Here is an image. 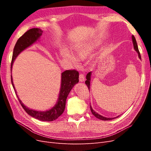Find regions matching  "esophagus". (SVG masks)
Returning <instances> with one entry per match:
<instances>
[{"mask_svg":"<svg viewBox=\"0 0 151 151\" xmlns=\"http://www.w3.org/2000/svg\"><path fill=\"white\" fill-rule=\"evenodd\" d=\"M84 80H85V77H84V74H80V75H79V81L81 82H84Z\"/></svg>","mask_w":151,"mask_h":151,"instance_id":"1","label":"esophagus"}]
</instances>
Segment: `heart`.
Wrapping results in <instances>:
<instances>
[{"label":"heart","mask_w":151,"mask_h":151,"mask_svg":"<svg viewBox=\"0 0 151 151\" xmlns=\"http://www.w3.org/2000/svg\"><path fill=\"white\" fill-rule=\"evenodd\" d=\"M93 49V46L92 45H86V46H82L77 48L76 50V54L77 58L79 60H83L88 57L90 53ZM62 56L67 60H69L74 64L78 63V60L73 55L65 48H63L61 50Z\"/></svg>","instance_id":"obj_1"}]
</instances>
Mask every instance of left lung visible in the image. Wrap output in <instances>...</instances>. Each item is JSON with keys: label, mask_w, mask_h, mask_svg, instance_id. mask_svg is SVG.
I'll return each instance as SVG.
<instances>
[{"label": "left lung", "mask_w": 151, "mask_h": 151, "mask_svg": "<svg viewBox=\"0 0 151 151\" xmlns=\"http://www.w3.org/2000/svg\"><path fill=\"white\" fill-rule=\"evenodd\" d=\"M132 42H133V44H134V49L135 50V51L138 53V56H139V58L140 59H141V56H140V53L139 52V48H138V46H137V42H136V40L134 37V35H132ZM91 72H89L88 74H87L86 76V81H85V83L87 85V86L88 87V89L89 90L90 89V81H91ZM90 109H91V112H92L93 115L95 116L97 118H98V119H100L101 120H104V121H106V120H113L114 119V118H117L118 116L116 117H115V118H106V117H104L101 115H99V114L98 113H96V111H94L93 110V109L92 108V107H91V106H90Z\"/></svg>", "instance_id": "left-lung-1"}]
</instances>
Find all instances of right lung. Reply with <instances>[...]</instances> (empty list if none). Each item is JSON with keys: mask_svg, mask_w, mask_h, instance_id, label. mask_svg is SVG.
I'll return each mask as SVG.
<instances>
[{"mask_svg": "<svg viewBox=\"0 0 151 151\" xmlns=\"http://www.w3.org/2000/svg\"><path fill=\"white\" fill-rule=\"evenodd\" d=\"M42 33L43 31L39 28H32L27 31L23 35L21 36L18 39L13 50L11 70H12V67L14 61L15 60L18 55L23 51L24 50L35 43L40 38V36H42ZM79 72L76 70H67L62 73L61 86L57 103L52 108L46 111H35L33 110V109L27 108L17 96L15 87L12 82V76L11 83L18 100H19L22 107L23 108L25 111L28 115L40 120L51 122L55 120L58 117L62 115L63 111H64L65 108L66 99L68 94H69L70 91L73 87H74V86L79 83Z\"/></svg>", "mask_w": 151, "mask_h": 151, "instance_id": "obj_1", "label": "right lung"}]
</instances>
